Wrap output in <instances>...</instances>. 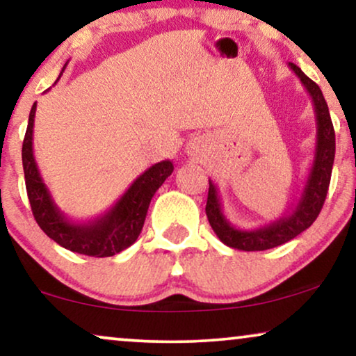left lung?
<instances>
[{
    "label": "left lung",
    "mask_w": 356,
    "mask_h": 356,
    "mask_svg": "<svg viewBox=\"0 0 356 356\" xmlns=\"http://www.w3.org/2000/svg\"><path fill=\"white\" fill-rule=\"evenodd\" d=\"M289 67L307 88L312 97L314 114H316V148H314L312 169L305 182L302 197L292 208V211L287 216L279 218L274 222H269L268 226L258 229H238L227 221V218L224 216L221 200H219L218 187L209 179L207 202L208 221L219 240L230 248L243 250V252H263V250L279 247L312 226L326 202L335 156V134L329 108L321 88L308 76H305L302 69L295 66L293 63H289Z\"/></svg>",
    "instance_id": "left-lung-1"
}]
</instances>
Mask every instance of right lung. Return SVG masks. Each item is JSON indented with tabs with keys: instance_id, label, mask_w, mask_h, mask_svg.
<instances>
[{
	"instance_id": "obj_1",
	"label": "right lung",
	"mask_w": 356,
	"mask_h": 356,
	"mask_svg": "<svg viewBox=\"0 0 356 356\" xmlns=\"http://www.w3.org/2000/svg\"><path fill=\"white\" fill-rule=\"evenodd\" d=\"M35 111H37V103H33L30 109L27 132L22 143V166L29 202L40 229L61 247L80 254H87V257H113L129 248L142 232L153 195L172 174V163L166 159L148 168L142 176L134 180V184L114 203V207L102 216L87 222H74L54 203L35 163Z\"/></svg>"
}]
</instances>
